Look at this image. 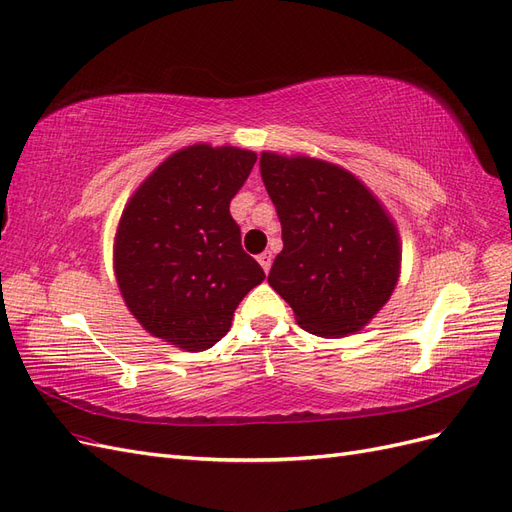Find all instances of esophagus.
I'll list each match as a JSON object with an SVG mask.
<instances>
[{
    "mask_svg": "<svg viewBox=\"0 0 512 512\" xmlns=\"http://www.w3.org/2000/svg\"><path fill=\"white\" fill-rule=\"evenodd\" d=\"M257 261L261 264V268H264V272H270V266H272V253H270V251L261 253V255L257 257Z\"/></svg>",
    "mask_w": 512,
    "mask_h": 512,
    "instance_id": "obj_1",
    "label": "esophagus"
}]
</instances>
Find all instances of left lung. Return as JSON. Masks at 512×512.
Returning <instances> with one entry per match:
<instances>
[{
    "instance_id": "1",
    "label": "left lung",
    "mask_w": 512,
    "mask_h": 512,
    "mask_svg": "<svg viewBox=\"0 0 512 512\" xmlns=\"http://www.w3.org/2000/svg\"><path fill=\"white\" fill-rule=\"evenodd\" d=\"M259 169L283 229L270 287L306 332L334 339L360 330L397 285V227L337 165L264 152Z\"/></svg>"
}]
</instances>
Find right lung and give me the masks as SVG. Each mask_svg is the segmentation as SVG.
<instances>
[{
    "mask_svg": "<svg viewBox=\"0 0 512 512\" xmlns=\"http://www.w3.org/2000/svg\"><path fill=\"white\" fill-rule=\"evenodd\" d=\"M255 160L229 145H191L137 188L120 218L113 259L124 302L145 330L186 352L221 341L266 279L229 214Z\"/></svg>",
    "mask_w": 512,
    "mask_h": 512,
    "instance_id": "right-lung-1",
    "label": "right lung"
}]
</instances>
